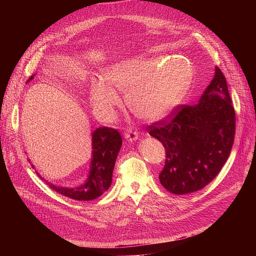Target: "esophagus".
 I'll return each instance as SVG.
<instances>
[{
  "mask_svg": "<svg viewBox=\"0 0 256 256\" xmlns=\"http://www.w3.org/2000/svg\"><path fill=\"white\" fill-rule=\"evenodd\" d=\"M124 137H126V139H128V141L132 142V141H135V140L138 139V132H135V130H130V128H128V130H126V132H124Z\"/></svg>",
  "mask_w": 256,
  "mask_h": 256,
  "instance_id": "esophagus-1",
  "label": "esophagus"
}]
</instances>
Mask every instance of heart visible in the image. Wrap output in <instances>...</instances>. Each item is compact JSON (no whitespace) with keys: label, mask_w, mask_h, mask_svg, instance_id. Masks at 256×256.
<instances>
[{"label":"heart","mask_w":256,"mask_h":256,"mask_svg":"<svg viewBox=\"0 0 256 256\" xmlns=\"http://www.w3.org/2000/svg\"><path fill=\"white\" fill-rule=\"evenodd\" d=\"M104 78L93 80L89 98L94 109L110 113L118 104L114 89L126 91V102L139 118L154 121L166 116L189 89L193 70L178 59H132L106 70Z\"/></svg>","instance_id":"b5f03b06"}]
</instances>
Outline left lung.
<instances>
[{"label":"left lung","instance_id":"left-lung-1","mask_svg":"<svg viewBox=\"0 0 256 256\" xmlns=\"http://www.w3.org/2000/svg\"><path fill=\"white\" fill-rule=\"evenodd\" d=\"M147 130L165 147L158 178L166 190L184 195L210 184L230 156L236 132L234 109L219 67L198 104L178 106Z\"/></svg>","mask_w":256,"mask_h":256}]
</instances>
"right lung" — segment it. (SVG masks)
<instances>
[{"instance_id":"obj_1","label":"right lung","mask_w":256,"mask_h":256,"mask_svg":"<svg viewBox=\"0 0 256 256\" xmlns=\"http://www.w3.org/2000/svg\"><path fill=\"white\" fill-rule=\"evenodd\" d=\"M34 76H31L26 82L33 80ZM121 144L122 139L117 130L106 126L96 128L92 132V158L86 182L76 188L57 186L48 182L50 189L74 200L88 201L96 199L109 189L112 184L113 169ZM31 166L34 168L33 165ZM37 174L44 180L39 173Z\"/></svg>"}]
</instances>
